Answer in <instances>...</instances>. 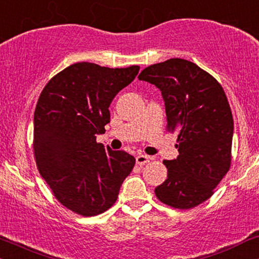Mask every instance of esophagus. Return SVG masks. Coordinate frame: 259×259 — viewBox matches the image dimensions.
I'll list each match as a JSON object with an SVG mask.
<instances>
[{"label":"esophagus","instance_id":"obj_1","mask_svg":"<svg viewBox=\"0 0 259 259\" xmlns=\"http://www.w3.org/2000/svg\"><path fill=\"white\" fill-rule=\"evenodd\" d=\"M150 161V157L147 155H137L136 156V163L140 165H143Z\"/></svg>","mask_w":259,"mask_h":259}]
</instances>
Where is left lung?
I'll list each match as a JSON object with an SVG mask.
<instances>
[{"label":"left lung","instance_id":"1","mask_svg":"<svg viewBox=\"0 0 259 259\" xmlns=\"http://www.w3.org/2000/svg\"><path fill=\"white\" fill-rule=\"evenodd\" d=\"M139 79L160 89L167 129L178 134L179 156L163 161L167 179L155 194L174 208L195 207L230 169L233 118L225 92L211 74L179 58L146 67Z\"/></svg>","mask_w":259,"mask_h":259}]
</instances>
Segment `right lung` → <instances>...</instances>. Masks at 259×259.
<instances>
[{"mask_svg": "<svg viewBox=\"0 0 259 259\" xmlns=\"http://www.w3.org/2000/svg\"><path fill=\"white\" fill-rule=\"evenodd\" d=\"M140 66L71 65L41 92L34 112V156L37 170L55 198L84 217L101 214L115 204L132 173L135 157L97 143L110 122L109 106L132 82Z\"/></svg>", "mask_w": 259, "mask_h": 259, "instance_id": "add662e5", "label": "right lung"}]
</instances>
